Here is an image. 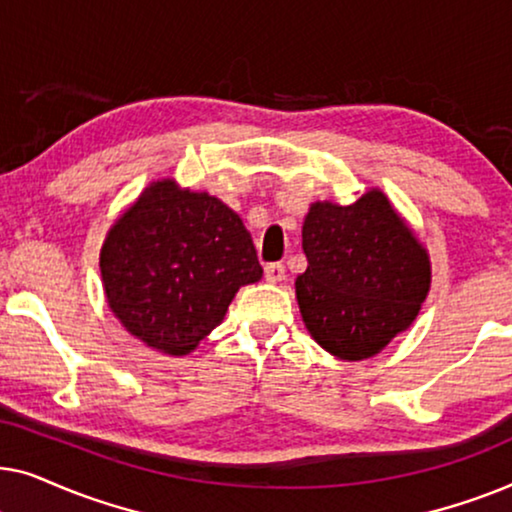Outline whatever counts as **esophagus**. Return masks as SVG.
Listing matches in <instances>:
<instances>
[{
  "label": "esophagus",
  "mask_w": 512,
  "mask_h": 512,
  "mask_svg": "<svg viewBox=\"0 0 512 512\" xmlns=\"http://www.w3.org/2000/svg\"><path fill=\"white\" fill-rule=\"evenodd\" d=\"M284 277H286V268H284L282 263H270V265H265V282L277 284V282H282Z\"/></svg>",
  "instance_id": "1"
}]
</instances>
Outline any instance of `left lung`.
<instances>
[{
  "label": "left lung",
  "mask_w": 512,
  "mask_h": 512,
  "mask_svg": "<svg viewBox=\"0 0 512 512\" xmlns=\"http://www.w3.org/2000/svg\"><path fill=\"white\" fill-rule=\"evenodd\" d=\"M307 270L296 277L300 317L342 361L380 354L417 319L431 289L429 251L380 188L352 205L312 202L303 223Z\"/></svg>",
  "instance_id": "1"
}]
</instances>
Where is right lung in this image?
<instances>
[{"label": "right lung", "instance_id": "1", "mask_svg": "<svg viewBox=\"0 0 512 512\" xmlns=\"http://www.w3.org/2000/svg\"><path fill=\"white\" fill-rule=\"evenodd\" d=\"M109 310L146 347L191 354L235 293L263 277L240 216L177 179L151 181L111 223L100 251Z\"/></svg>", "mask_w": 512, "mask_h": 512}]
</instances>
